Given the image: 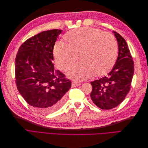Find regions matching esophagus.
Segmentation results:
<instances>
[{
  "label": "esophagus",
  "mask_w": 148,
  "mask_h": 148,
  "mask_svg": "<svg viewBox=\"0 0 148 148\" xmlns=\"http://www.w3.org/2000/svg\"><path fill=\"white\" fill-rule=\"evenodd\" d=\"M80 84H81V83H80L79 82L73 81V82H72V83H71V86H72V87H77V86H79Z\"/></svg>",
  "instance_id": "obj_1"
}]
</instances>
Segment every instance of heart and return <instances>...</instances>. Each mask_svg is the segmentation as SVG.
I'll use <instances>...</instances> for the list:
<instances>
[{
	"mask_svg": "<svg viewBox=\"0 0 148 148\" xmlns=\"http://www.w3.org/2000/svg\"><path fill=\"white\" fill-rule=\"evenodd\" d=\"M66 44L57 42L53 48L57 66L62 71L69 70L78 59L82 61L74 65L69 77L86 79L95 73L107 74L117 60V42L112 35L97 28L82 27L69 31L65 35Z\"/></svg>",
	"mask_w": 148,
	"mask_h": 148,
	"instance_id": "b5f03b06",
	"label": "heart"
}]
</instances>
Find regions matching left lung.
Here are the masks:
<instances>
[{
	"mask_svg": "<svg viewBox=\"0 0 148 148\" xmlns=\"http://www.w3.org/2000/svg\"><path fill=\"white\" fill-rule=\"evenodd\" d=\"M113 32L119 47L116 63L107 76L91 82V100L96 106L106 110L114 108L125 99L134 73V62L126 41L120 34Z\"/></svg>",
	"mask_w": 148,
	"mask_h": 148,
	"instance_id": "1",
	"label": "left lung"
}]
</instances>
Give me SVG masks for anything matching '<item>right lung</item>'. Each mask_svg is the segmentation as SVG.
Segmentation results:
<instances>
[{
    "instance_id": "1",
    "label": "right lung",
    "mask_w": 148,
    "mask_h": 148,
    "mask_svg": "<svg viewBox=\"0 0 148 148\" xmlns=\"http://www.w3.org/2000/svg\"><path fill=\"white\" fill-rule=\"evenodd\" d=\"M60 29L44 31L21 44L15 58V83L34 109L49 114L64 104L71 81L54 69L53 48Z\"/></svg>"
}]
</instances>
